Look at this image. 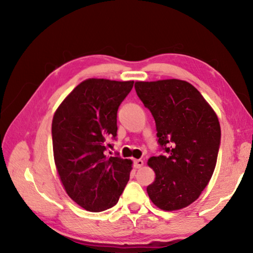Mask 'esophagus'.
Listing matches in <instances>:
<instances>
[{"label":"esophagus","mask_w":253,"mask_h":253,"mask_svg":"<svg viewBox=\"0 0 253 253\" xmlns=\"http://www.w3.org/2000/svg\"><path fill=\"white\" fill-rule=\"evenodd\" d=\"M144 165L143 160H134V168L135 169H140Z\"/></svg>","instance_id":"obj_1"}]
</instances>
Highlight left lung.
Wrapping results in <instances>:
<instances>
[{
	"mask_svg": "<svg viewBox=\"0 0 253 253\" xmlns=\"http://www.w3.org/2000/svg\"><path fill=\"white\" fill-rule=\"evenodd\" d=\"M135 89L153 115L157 143L165 153L148 160L156 175L147 186L149 199L164 211L185 208L201 195L215 169L221 144L219 119L186 81H137Z\"/></svg>",
	"mask_w": 253,
	"mask_h": 253,
	"instance_id": "8db88e82",
	"label": "left lung"
}]
</instances>
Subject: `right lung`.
<instances>
[{
    "mask_svg": "<svg viewBox=\"0 0 253 253\" xmlns=\"http://www.w3.org/2000/svg\"><path fill=\"white\" fill-rule=\"evenodd\" d=\"M134 81L84 80L55 111L54 163L67 194L81 208L101 212L118 202L129 179L131 161L106 156L117 136V111Z\"/></svg>",
    "mask_w": 253,
    "mask_h": 253,
    "instance_id": "add662e5",
    "label": "right lung"
}]
</instances>
